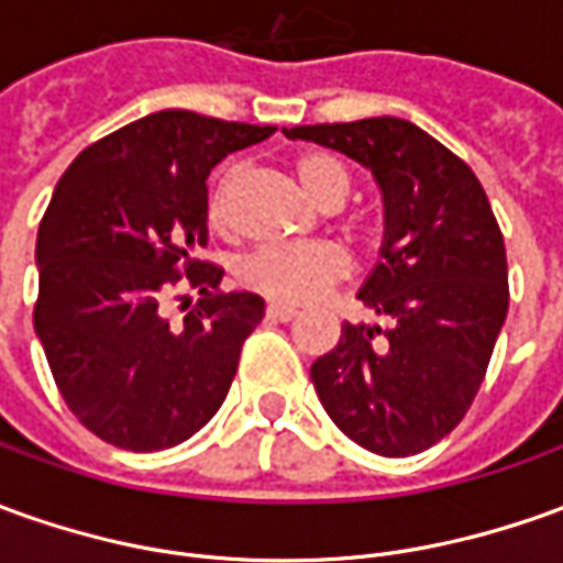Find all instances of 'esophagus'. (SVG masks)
<instances>
[{
    "instance_id": "obj_1",
    "label": "esophagus",
    "mask_w": 563,
    "mask_h": 563,
    "mask_svg": "<svg viewBox=\"0 0 563 563\" xmlns=\"http://www.w3.org/2000/svg\"><path fill=\"white\" fill-rule=\"evenodd\" d=\"M266 316L273 321H294L300 312L294 309V306H278V303H269L266 306Z\"/></svg>"
}]
</instances>
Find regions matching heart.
<instances>
[{
  "mask_svg": "<svg viewBox=\"0 0 563 563\" xmlns=\"http://www.w3.org/2000/svg\"><path fill=\"white\" fill-rule=\"evenodd\" d=\"M294 174L303 189L324 208H340L349 199L355 177L340 156L328 150H312L294 158ZM239 180V168H227L217 177L208 201V220L214 230L230 223V196ZM352 269L349 257L336 244H269L244 260L239 278L244 288L278 306H303L319 294L343 282Z\"/></svg>",
  "mask_w": 563,
  "mask_h": 563,
  "instance_id": "heart-1",
  "label": "heart"
}]
</instances>
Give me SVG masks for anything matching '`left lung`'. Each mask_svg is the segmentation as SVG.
I'll list each match as a JSON object with an SVG mask.
<instances>
[{
  "mask_svg": "<svg viewBox=\"0 0 563 563\" xmlns=\"http://www.w3.org/2000/svg\"><path fill=\"white\" fill-rule=\"evenodd\" d=\"M285 134L367 165L386 201L383 260L358 300L393 328L343 324L309 371L316 393L364 451H426L466 417L509 312L506 244L487 192L463 158L395 115Z\"/></svg>",
  "mask_w": 563,
  "mask_h": 563,
  "instance_id": "obj_1",
  "label": "left lung"
}]
</instances>
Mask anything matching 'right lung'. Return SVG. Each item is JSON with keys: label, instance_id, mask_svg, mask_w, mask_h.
Here are the masks:
<instances>
[{"label": "right lung", "instance_id": "1", "mask_svg": "<svg viewBox=\"0 0 563 563\" xmlns=\"http://www.w3.org/2000/svg\"><path fill=\"white\" fill-rule=\"evenodd\" d=\"M273 131L153 112L85 146L54 189L33 324L67 407L112 448H174L230 393L263 300L223 294V266L196 257L208 244V174ZM177 287L202 294L180 322L164 316Z\"/></svg>", "mask_w": 563, "mask_h": 563}]
</instances>
